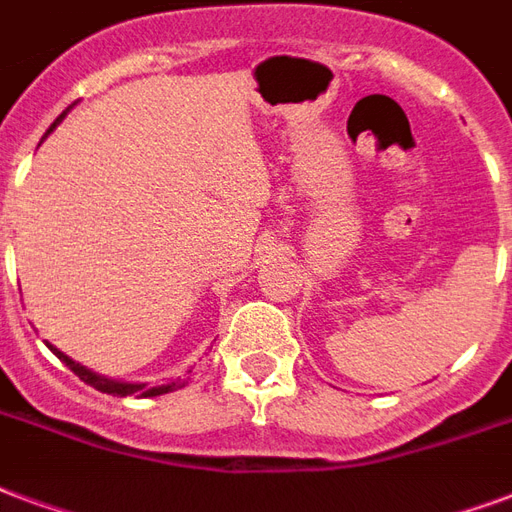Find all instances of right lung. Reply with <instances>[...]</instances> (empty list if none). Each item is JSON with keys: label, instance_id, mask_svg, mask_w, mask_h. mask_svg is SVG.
Wrapping results in <instances>:
<instances>
[{"label": "right lung", "instance_id": "obj_1", "mask_svg": "<svg viewBox=\"0 0 512 512\" xmlns=\"http://www.w3.org/2000/svg\"><path fill=\"white\" fill-rule=\"evenodd\" d=\"M64 115H67V113H64ZM64 115H59V118H56V124H53L48 132H45V137H48V134H51L53 129L59 126V121L64 118ZM48 348H51V351L56 353V356H59V359L64 361L69 370L75 372V375H78L83 383L94 386L96 391H102V394H113V397H132V394H134V397H161V394L178 391V388H183L188 383V378L169 380V383H164V386H148V383H124V380H113V378H107V375H99V372L88 370V367H83L80 361L69 359L67 353H61L56 345L48 343ZM188 372H191V370H188Z\"/></svg>", "mask_w": 512, "mask_h": 512}]
</instances>
